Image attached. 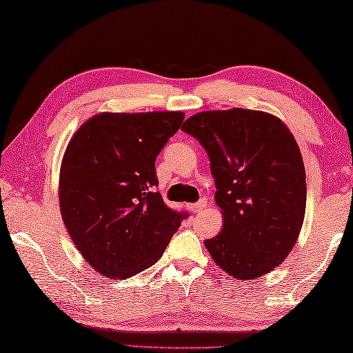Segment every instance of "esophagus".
Instances as JSON below:
<instances>
[{
  "label": "esophagus",
  "mask_w": 353,
  "mask_h": 353,
  "mask_svg": "<svg viewBox=\"0 0 353 353\" xmlns=\"http://www.w3.org/2000/svg\"><path fill=\"white\" fill-rule=\"evenodd\" d=\"M185 207H187V210L193 211V213H199V211H202L205 207H207V202L199 201L196 203H187V205H185Z\"/></svg>",
  "instance_id": "34e87169"
}]
</instances>
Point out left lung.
<instances>
[{"instance_id": "obj_1", "label": "left lung", "mask_w": 353, "mask_h": 353, "mask_svg": "<svg viewBox=\"0 0 353 353\" xmlns=\"http://www.w3.org/2000/svg\"><path fill=\"white\" fill-rule=\"evenodd\" d=\"M182 130L207 151L216 182L223 227L205 241L211 258L243 281L274 270L305 214V170L293 134L276 115L242 108L197 112Z\"/></svg>"}]
</instances>
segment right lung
<instances>
[{
  "mask_svg": "<svg viewBox=\"0 0 353 353\" xmlns=\"http://www.w3.org/2000/svg\"><path fill=\"white\" fill-rule=\"evenodd\" d=\"M183 117L181 111L101 112L69 140L59 181L61 217L100 274L125 279L156 264L188 216L154 191L156 159Z\"/></svg>",
  "mask_w": 353,
  "mask_h": 353,
  "instance_id": "1",
  "label": "right lung"
}]
</instances>
